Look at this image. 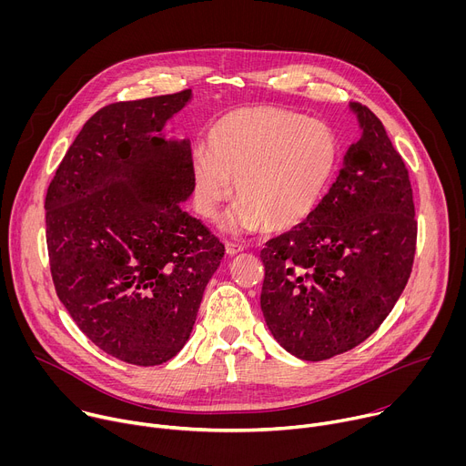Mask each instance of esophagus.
<instances>
[{"mask_svg":"<svg viewBox=\"0 0 466 466\" xmlns=\"http://www.w3.org/2000/svg\"><path fill=\"white\" fill-rule=\"evenodd\" d=\"M225 250H227V254H228V256H236V254L243 252V250H245V247H243V245H239V243L225 241Z\"/></svg>","mask_w":466,"mask_h":466,"instance_id":"esophagus-1","label":"esophagus"}]
</instances>
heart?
<instances>
[{
  "label": "heart",
  "mask_w": 466,
  "mask_h": 466,
  "mask_svg": "<svg viewBox=\"0 0 466 466\" xmlns=\"http://www.w3.org/2000/svg\"><path fill=\"white\" fill-rule=\"evenodd\" d=\"M336 166L338 140L326 123L280 106L236 108L212 123L207 151L191 155L193 207L214 219L234 182L239 203L223 228L284 232L317 210Z\"/></svg>",
  "instance_id": "obj_1"
}]
</instances>
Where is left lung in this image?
Listing matches in <instances>:
<instances>
[{"instance_id":"obj_1","label":"left lung","mask_w":466,"mask_h":466,"mask_svg":"<svg viewBox=\"0 0 466 466\" xmlns=\"http://www.w3.org/2000/svg\"><path fill=\"white\" fill-rule=\"evenodd\" d=\"M361 137L317 210L268 241L261 311L293 356L322 361L369 336L400 299L413 268L417 221L402 157L381 121L350 103Z\"/></svg>"}]
</instances>
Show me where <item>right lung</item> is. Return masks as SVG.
<instances>
[{"mask_svg": "<svg viewBox=\"0 0 466 466\" xmlns=\"http://www.w3.org/2000/svg\"><path fill=\"white\" fill-rule=\"evenodd\" d=\"M191 99L184 90L101 108L46 195L60 302L94 345L140 367L182 350L225 256L223 243L180 207L193 193L191 146L167 138L166 125Z\"/></svg>", "mask_w": 466, "mask_h": 466, "instance_id": "add662e5", "label": "right lung"}]
</instances>
